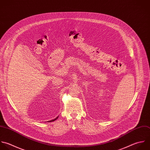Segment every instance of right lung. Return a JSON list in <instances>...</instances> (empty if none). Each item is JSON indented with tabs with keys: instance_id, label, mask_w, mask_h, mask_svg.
Returning a JSON list of instances; mask_svg holds the SVG:
<instances>
[{
	"instance_id": "add662e5",
	"label": "right lung",
	"mask_w": 150,
	"mask_h": 150,
	"mask_svg": "<svg viewBox=\"0 0 150 150\" xmlns=\"http://www.w3.org/2000/svg\"><path fill=\"white\" fill-rule=\"evenodd\" d=\"M58 118V117H57L55 119H54V120H50V121H48V122H54V121H55V120H56Z\"/></svg>"
}]
</instances>
